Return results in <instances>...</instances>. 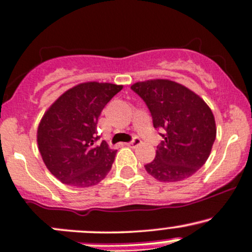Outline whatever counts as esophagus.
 <instances>
[{
	"instance_id": "1",
	"label": "esophagus",
	"mask_w": 252,
	"mask_h": 252,
	"mask_svg": "<svg viewBox=\"0 0 252 252\" xmlns=\"http://www.w3.org/2000/svg\"><path fill=\"white\" fill-rule=\"evenodd\" d=\"M138 144H141V139H139V137H137V136H135L134 139H132L131 142H129V143H126V145L130 148H135L137 147Z\"/></svg>"
}]
</instances>
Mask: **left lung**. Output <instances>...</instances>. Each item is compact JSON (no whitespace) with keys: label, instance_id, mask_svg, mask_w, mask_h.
I'll return each mask as SVG.
<instances>
[{"label":"left lung","instance_id":"left-lung-1","mask_svg":"<svg viewBox=\"0 0 252 252\" xmlns=\"http://www.w3.org/2000/svg\"><path fill=\"white\" fill-rule=\"evenodd\" d=\"M131 89L145 102L154 128L162 131L156 157L144 165L160 182H178L204 165L216 138L211 109L198 95L170 80H149Z\"/></svg>","mask_w":252,"mask_h":252}]
</instances>
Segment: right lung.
Here are the masks:
<instances>
[{"label":"right lung","mask_w":252,"mask_h":252,"mask_svg":"<svg viewBox=\"0 0 252 252\" xmlns=\"http://www.w3.org/2000/svg\"><path fill=\"white\" fill-rule=\"evenodd\" d=\"M123 86L87 82L66 90L45 111L37 144L45 166L70 187L99 183L110 171L116 150L97 143V121L103 108Z\"/></svg>","instance_id":"1"}]
</instances>
